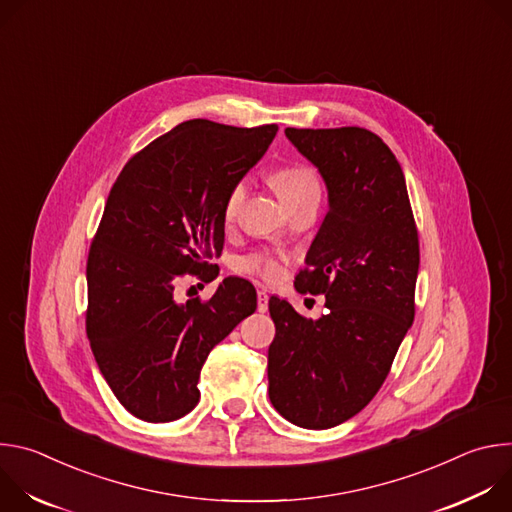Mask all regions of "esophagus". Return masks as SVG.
Listing matches in <instances>:
<instances>
[{"label":"esophagus","mask_w":512,"mask_h":512,"mask_svg":"<svg viewBox=\"0 0 512 512\" xmlns=\"http://www.w3.org/2000/svg\"><path fill=\"white\" fill-rule=\"evenodd\" d=\"M257 310H259L261 314H265V312L269 310V296H267V291H257Z\"/></svg>","instance_id":"1"}]
</instances>
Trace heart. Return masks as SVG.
<instances>
[{"label": "heart", "mask_w": 512, "mask_h": 512, "mask_svg": "<svg viewBox=\"0 0 512 512\" xmlns=\"http://www.w3.org/2000/svg\"><path fill=\"white\" fill-rule=\"evenodd\" d=\"M271 186H273V190L277 192V196L281 198L283 204L300 200L302 196L312 194V192H320V184H318L316 174L310 168H306V166H285V168H279L271 176ZM243 194H245V186L243 184H237L229 192V196L225 200V210H223L225 221H231V218L235 216L237 206L243 200ZM239 267L243 271H257V273H261L267 279H275L279 275V265L275 261L263 257V255H251L247 259H243L239 263Z\"/></svg>", "instance_id": "1"}]
</instances>
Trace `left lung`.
Listing matches in <instances>:
<instances>
[{"label": "left lung", "mask_w": 512, "mask_h": 512, "mask_svg": "<svg viewBox=\"0 0 512 512\" xmlns=\"http://www.w3.org/2000/svg\"><path fill=\"white\" fill-rule=\"evenodd\" d=\"M285 137L328 190L296 277L298 291L326 296L328 312L310 320L269 300V399L294 425L328 429L367 407L389 375L415 316L419 241L403 170L379 135L287 127Z\"/></svg>", "instance_id": "obj_1"}]
</instances>
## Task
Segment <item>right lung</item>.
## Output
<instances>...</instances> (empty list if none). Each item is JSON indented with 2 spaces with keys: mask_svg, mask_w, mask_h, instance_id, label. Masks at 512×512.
Masks as SVG:
<instances>
[{
  "mask_svg": "<svg viewBox=\"0 0 512 512\" xmlns=\"http://www.w3.org/2000/svg\"><path fill=\"white\" fill-rule=\"evenodd\" d=\"M277 129L184 121L133 156L109 192L87 261V336L103 379L137 419L190 413L208 352L257 310L241 277L223 279L206 304H182L174 289L186 273L210 275L208 259L225 245V200Z\"/></svg>",
  "mask_w": 512,
  "mask_h": 512,
  "instance_id": "obj_1",
  "label": "right lung"
}]
</instances>
